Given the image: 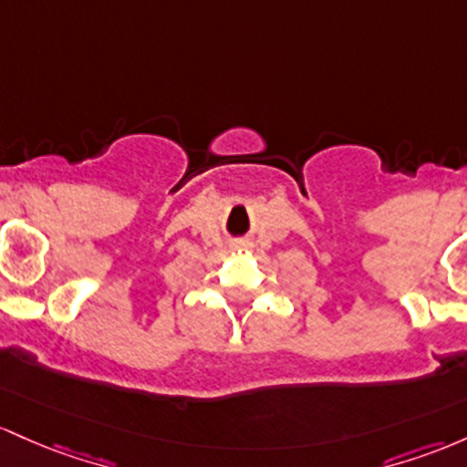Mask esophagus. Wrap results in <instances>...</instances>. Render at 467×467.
Listing matches in <instances>:
<instances>
[{
    "label": "esophagus",
    "instance_id": "34e87169",
    "mask_svg": "<svg viewBox=\"0 0 467 467\" xmlns=\"http://www.w3.org/2000/svg\"><path fill=\"white\" fill-rule=\"evenodd\" d=\"M249 247H251V244H249V243H235L232 249H234V251H238V254H240V251H247Z\"/></svg>",
    "mask_w": 467,
    "mask_h": 467
}]
</instances>
